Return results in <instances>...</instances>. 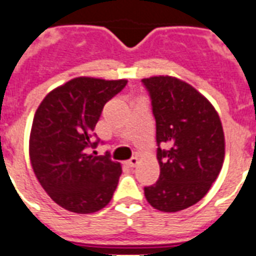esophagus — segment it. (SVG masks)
Returning <instances> with one entry per match:
<instances>
[{"mask_svg":"<svg viewBox=\"0 0 256 256\" xmlns=\"http://www.w3.org/2000/svg\"><path fill=\"white\" fill-rule=\"evenodd\" d=\"M138 164H140V160H138V156H132V158H130V160H128V164L130 166V168H136Z\"/></svg>","mask_w":256,"mask_h":256,"instance_id":"obj_1","label":"esophagus"}]
</instances>
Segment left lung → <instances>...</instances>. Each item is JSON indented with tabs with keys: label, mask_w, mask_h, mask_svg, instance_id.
Wrapping results in <instances>:
<instances>
[{
	"label": "left lung",
	"mask_w": 256,
	"mask_h": 256,
	"mask_svg": "<svg viewBox=\"0 0 256 256\" xmlns=\"http://www.w3.org/2000/svg\"><path fill=\"white\" fill-rule=\"evenodd\" d=\"M142 84L152 100L160 168L144 196L156 210L176 212L199 202L218 178L224 160L222 122L208 100L178 78L160 76Z\"/></svg>",
	"instance_id": "obj_1"
}]
</instances>
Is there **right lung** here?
Returning a JSON list of instances; mask_svg holds the SVG:
<instances>
[{
	"mask_svg": "<svg viewBox=\"0 0 256 256\" xmlns=\"http://www.w3.org/2000/svg\"><path fill=\"white\" fill-rule=\"evenodd\" d=\"M126 80L78 77L54 88L34 114L29 140L32 168L44 190L65 210L92 214L112 198L122 168L110 154L88 148L104 104L126 86Z\"/></svg>",
	"mask_w": 256,
	"mask_h": 256,
	"instance_id": "obj_1",
	"label": "right lung"
}]
</instances>
